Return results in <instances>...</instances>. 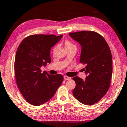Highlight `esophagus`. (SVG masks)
Masks as SVG:
<instances>
[{
  "label": "esophagus",
  "instance_id": "esophagus-1",
  "mask_svg": "<svg viewBox=\"0 0 127 127\" xmlns=\"http://www.w3.org/2000/svg\"><path fill=\"white\" fill-rule=\"evenodd\" d=\"M71 78V77H68V76H66V75L64 76V79H65V80H70Z\"/></svg>",
  "mask_w": 127,
  "mask_h": 127
}]
</instances>
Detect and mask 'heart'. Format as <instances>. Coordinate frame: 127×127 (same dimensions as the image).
Here are the masks:
<instances>
[{
    "mask_svg": "<svg viewBox=\"0 0 127 127\" xmlns=\"http://www.w3.org/2000/svg\"><path fill=\"white\" fill-rule=\"evenodd\" d=\"M64 44H65V49H67V48H69L73 47V46H75L69 40H65V41H64ZM55 49L56 48H54V49Z\"/></svg>",
    "mask_w": 127,
    "mask_h": 127,
    "instance_id": "heart-1",
    "label": "heart"
}]
</instances>
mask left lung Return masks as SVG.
Wrapping results in <instances>:
<instances>
[{"label":"left lung","mask_w":127,"mask_h":127,"mask_svg":"<svg viewBox=\"0 0 127 127\" xmlns=\"http://www.w3.org/2000/svg\"><path fill=\"white\" fill-rule=\"evenodd\" d=\"M69 36L81 46L79 61L86 64L85 80L73 78L76 86L74 96L83 104L93 105L108 91L112 74V58L105 39L94 31L69 33Z\"/></svg>","instance_id":"obj_1"}]
</instances>
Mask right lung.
<instances>
[{
    "instance_id": "right-lung-1",
    "label": "right lung",
    "mask_w": 127,
    "mask_h": 127,
    "mask_svg": "<svg viewBox=\"0 0 127 127\" xmlns=\"http://www.w3.org/2000/svg\"><path fill=\"white\" fill-rule=\"evenodd\" d=\"M63 35H31L23 40L17 48L15 60V78L25 100L38 106L54 96L64 80L61 74L41 73L40 68L51 62L50 50Z\"/></svg>"
}]
</instances>
